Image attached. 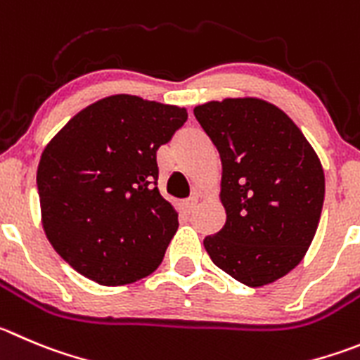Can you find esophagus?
Returning a JSON list of instances; mask_svg holds the SVG:
<instances>
[{
	"label": "esophagus",
	"instance_id": "obj_1",
	"mask_svg": "<svg viewBox=\"0 0 360 360\" xmlns=\"http://www.w3.org/2000/svg\"><path fill=\"white\" fill-rule=\"evenodd\" d=\"M197 202H199V199H197V197H191V199L184 200V202H183V210H184V211H188V213H190V211L195 210Z\"/></svg>",
	"mask_w": 360,
	"mask_h": 360
}]
</instances>
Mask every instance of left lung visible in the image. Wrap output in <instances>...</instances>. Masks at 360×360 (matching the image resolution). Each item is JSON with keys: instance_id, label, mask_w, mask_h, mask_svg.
Masks as SVG:
<instances>
[{"instance_id": "8db88e82", "label": "left lung", "mask_w": 360, "mask_h": 360, "mask_svg": "<svg viewBox=\"0 0 360 360\" xmlns=\"http://www.w3.org/2000/svg\"><path fill=\"white\" fill-rule=\"evenodd\" d=\"M221 160L226 226L204 240L220 270L250 288L300 264L320 224L325 174L286 112L259 97H226L193 108Z\"/></svg>"}]
</instances>
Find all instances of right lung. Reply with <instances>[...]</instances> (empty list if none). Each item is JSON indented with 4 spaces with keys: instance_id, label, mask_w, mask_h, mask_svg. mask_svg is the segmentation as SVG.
I'll return each mask as SVG.
<instances>
[{
    "instance_id": "right-lung-1",
    "label": "right lung",
    "mask_w": 360,
    "mask_h": 360,
    "mask_svg": "<svg viewBox=\"0 0 360 360\" xmlns=\"http://www.w3.org/2000/svg\"><path fill=\"white\" fill-rule=\"evenodd\" d=\"M186 119L176 104L115 94L76 113L44 147V233L83 277L122 286L161 264L179 221L156 186V150Z\"/></svg>"
}]
</instances>
